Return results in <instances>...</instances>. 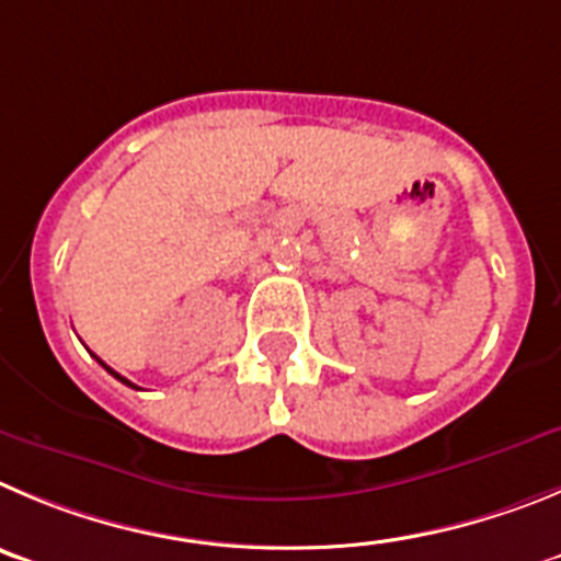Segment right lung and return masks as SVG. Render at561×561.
Instances as JSON below:
<instances>
[{"instance_id":"obj_1","label":"right lung","mask_w":561,"mask_h":561,"mask_svg":"<svg viewBox=\"0 0 561 561\" xmlns=\"http://www.w3.org/2000/svg\"><path fill=\"white\" fill-rule=\"evenodd\" d=\"M98 360H100V357H98ZM100 366H103V368H105V371H111V375L117 377V380H119V382H125V386H130V382H128V380H125V377H123V375H117V371H114V368H108V366H105V363H103V360H100Z\"/></svg>"}]
</instances>
